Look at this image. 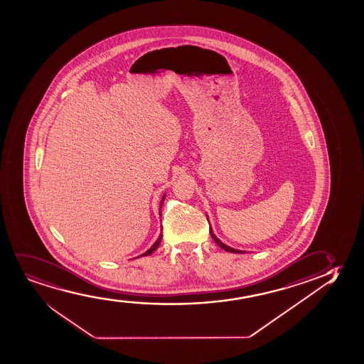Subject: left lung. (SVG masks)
<instances>
[{
	"label": "left lung",
	"instance_id": "1",
	"mask_svg": "<svg viewBox=\"0 0 364 364\" xmlns=\"http://www.w3.org/2000/svg\"><path fill=\"white\" fill-rule=\"evenodd\" d=\"M209 231H210V236H212L213 240L215 241V244L220 247V249L225 250V251H228V252H232V253H244V251H240V250H235L232 249V247H230V246H228V245L223 244L221 242L220 240L218 239L217 236L214 235V232H213L212 228H209Z\"/></svg>",
	"mask_w": 364,
	"mask_h": 364
}]
</instances>
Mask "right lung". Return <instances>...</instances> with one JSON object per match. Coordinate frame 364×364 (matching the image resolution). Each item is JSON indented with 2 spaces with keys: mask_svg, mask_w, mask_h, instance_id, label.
Here are the masks:
<instances>
[{
  "mask_svg": "<svg viewBox=\"0 0 364 364\" xmlns=\"http://www.w3.org/2000/svg\"><path fill=\"white\" fill-rule=\"evenodd\" d=\"M165 197H166V196H164V197H162L161 203H160V217H161V208H162V204H164V200H165ZM161 239H162V234H160V236H159V239L156 240V242H155V244L152 245L151 247H150V249L147 250L146 252L143 253V255H141V256H149V255H151V253L154 252V251H155V250H156L157 247H159V246H160V242H161ZM141 256H139V257H141Z\"/></svg>",
  "mask_w": 364,
  "mask_h": 364,
  "instance_id": "right-lung-1",
  "label": "right lung"
}]
</instances>
